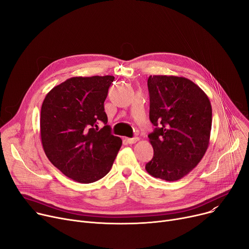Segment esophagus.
<instances>
[{
    "label": "esophagus",
    "mask_w": 249,
    "mask_h": 249,
    "mask_svg": "<svg viewBox=\"0 0 249 249\" xmlns=\"http://www.w3.org/2000/svg\"><path fill=\"white\" fill-rule=\"evenodd\" d=\"M139 140L138 137H133V138H126V141L129 143V144H134Z\"/></svg>",
    "instance_id": "esophagus-1"
}]
</instances>
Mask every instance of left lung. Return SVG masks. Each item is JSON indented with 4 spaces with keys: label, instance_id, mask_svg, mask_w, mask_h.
<instances>
[{
    "label": "left lung",
    "instance_id": "obj_1",
    "mask_svg": "<svg viewBox=\"0 0 249 249\" xmlns=\"http://www.w3.org/2000/svg\"><path fill=\"white\" fill-rule=\"evenodd\" d=\"M148 135L153 158L146 172L167 181L180 179L203 159L210 143L212 107L204 90L189 78L150 75Z\"/></svg>",
    "mask_w": 249,
    "mask_h": 249
}]
</instances>
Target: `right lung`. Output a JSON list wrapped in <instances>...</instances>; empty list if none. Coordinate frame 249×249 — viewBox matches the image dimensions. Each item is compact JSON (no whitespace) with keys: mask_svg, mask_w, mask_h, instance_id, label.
<instances>
[{"mask_svg":"<svg viewBox=\"0 0 249 249\" xmlns=\"http://www.w3.org/2000/svg\"><path fill=\"white\" fill-rule=\"evenodd\" d=\"M113 81V75L71 77L42 103L40 137L47 159L82 184L106 176L122 145L121 138L111 133L104 108Z\"/></svg>","mask_w":249,"mask_h":249,"instance_id":"obj_1","label":"right lung"}]
</instances>
